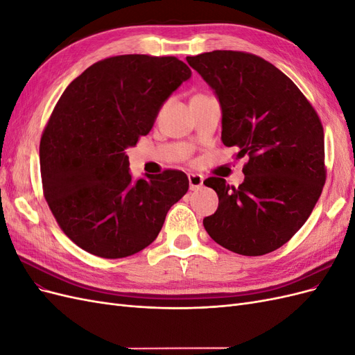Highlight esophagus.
I'll use <instances>...</instances> for the list:
<instances>
[{
  "mask_svg": "<svg viewBox=\"0 0 355 355\" xmlns=\"http://www.w3.org/2000/svg\"><path fill=\"white\" fill-rule=\"evenodd\" d=\"M188 179H189V188L191 191H197L202 187V176L201 175H196V173H189L188 175Z\"/></svg>",
  "mask_w": 355,
  "mask_h": 355,
  "instance_id": "esophagus-1",
  "label": "esophagus"
}]
</instances>
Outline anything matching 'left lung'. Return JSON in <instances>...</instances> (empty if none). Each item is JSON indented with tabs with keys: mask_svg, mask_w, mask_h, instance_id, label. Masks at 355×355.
Masks as SVG:
<instances>
[{
	"mask_svg": "<svg viewBox=\"0 0 355 355\" xmlns=\"http://www.w3.org/2000/svg\"><path fill=\"white\" fill-rule=\"evenodd\" d=\"M187 62L218 94L223 145L249 158L239 188L216 176L204 180L219 197L204 228L234 253L274 252L306 222L323 191L320 116L287 75L252 53L214 50Z\"/></svg>",
	"mask_w": 355,
	"mask_h": 355,
	"instance_id": "obj_1",
	"label": "left lung"
}]
</instances>
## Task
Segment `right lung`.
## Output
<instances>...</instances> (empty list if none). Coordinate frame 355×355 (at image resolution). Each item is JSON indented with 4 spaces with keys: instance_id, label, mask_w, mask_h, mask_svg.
<instances>
[{
    "instance_id": "right-lung-1",
    "label": "right lung",
    "mask_w": 355,
    "mask_h": 355,
    "mask_svg": "<svg viewBox=\"0 0 355 355\" xmlns=\"http://www.w3.org/2000/svg\"><path fill=\"white\" fill-rule=\"evenodd\" d=\"M189 77L175 56L121 55L93 63L62 93L40 142L42 192L83 250L105 259L144 250L187 194L189 180L175 168L135 182L125 149Z\"/></svg>"
}]
</instances>
